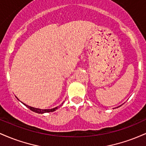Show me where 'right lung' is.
<instances>
[{"label":"right lung","mask_w":146,"mask_h":146,"mask_svg":"<svg viewBox=\"0 0 146 146\" xmlns=\"http://www.w3.org/2000/svg\"><path fill=\"white\" fill-rule=\"evenodd\" d=\"M26 106L28 108H29L30 110H32L33 112H36L37 113H40V114H42V113H50V112H53L55 111V110H57L58 108V107H56V108H52V109H40V108H33V107H31V106H27L26 104H25Z\"/></svg>","instance_id":"1"}]
</instances>
